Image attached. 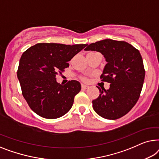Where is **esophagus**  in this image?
<instances>
[{"label": "esophagus", "mask_w": 159, "mask_h": 159, "mask_svg": "<svg viewBox=\"0 0 159 159\" xmlns=\"http://www.w3.org/2000/svg\"><path fill=\"white\" fill-rule=\"evenodd\" d=\"M81 88H82V89H86L89 88V86H86V85L82 84V85H81Z\"/></svg>", "instance_id": "obj_1"}]
</instances>
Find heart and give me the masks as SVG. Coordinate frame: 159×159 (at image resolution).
I'll return each instance as SVG.
<instances>
[{
    "instance_id": "obj_1",
    "label": "heart",
    "mask_w": 159,
    "mask_h": 159,
    "mask_svg": "<svg viewBox=\"0 0 159 159\" xmlns=\"http://www.w3.org/2000/svg\"><path fill=\"white\" fill-rule=\"evenodd\" d=\"M81 79H82L83 80H87L86 77H81Z\"/></svg>"
}]
</instances>
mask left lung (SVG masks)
Segmentation results:
<instances>
[{
  "instance_id": "1",
  "label": "left lung",
  "mask_w": 159,
  "mask_h": 159,
  "mask_svg": "<svg viewBox=\"0 0 159 159\" xmlns=\"http://www.w3.org/2000/svg\"><path fill=\"white\" fill-rule=\"evenodd\" d=\"M85 50L101 52L107 63L100 77L110 84L108 90L99 89L93 109L102 117L117 120L131 110L139 99L145 79V68L139 50L124 41L104 39L91 43Z\"/></svg>"
}]
</instances>
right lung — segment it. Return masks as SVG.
Here are the masks:
<instances>
[{"mask_svg":"<svg viewBox=\"0 0 159 159\" xmlns=\"http://www.w3.org/2000/svg\"><path fill=\"white\" fill-rule=\"evenodd\" d=\"M86 46V44L38 43L24 52L17 77L22 95L37 115L56 119L70 110L81 86L75 80L64 85L58 84L56 75L62 74L69 67L68 62Z\"/></svg>","mask_w":159,"mask_h":159,"instance_id":"right-lung-1","label":"right lung"}]
</instances>
